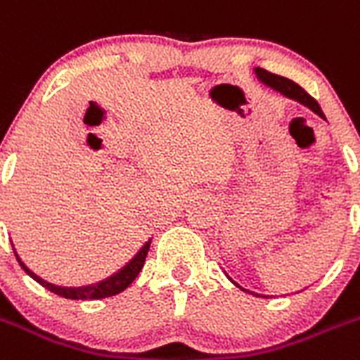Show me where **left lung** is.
I'll list each match as a JSON object with an SVG mask.
<instances>
[{
  "label": "left lung",
  "instance_id": "left-lung-1",
  "mask_svg": "<svg viewBox=\"0 0 360 360\" xmlns=\"http://www.w3.org/2000/svg\"><path fill=\"white\" fill-rule=\"evenodd\" d=\"M254 72H256L257 79H259V82H263L264 85H268V86H270V89L277 90V92H281L282 96H286V97H290V99L298 101V103H302V104H304V106H307V108H311L314 113H318V115H320V117H323V112H321L320 104L316 103V99H314V97L309 96V94L305 92V90L302 89L300 85H297V83L291 82V79L284 78V76H277V74L268 72L266 69H261V67H256V69H254ZM226 275H227V274H226ZM227 278H229V281L233 282L234 286L240 288L241 291H245V293H250V295H256V297H264V298H268L266 295L254 293V291H250V290H247V288L240 286V284H238V282L234 281V278H231L229 275H227Z\"/></svg>",
  "mask_w": 360,
  "mask_h": 360
}]
</instances>
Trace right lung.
Here are the masks:
<instances>
[{
    "label": "right lung",
    "instance_id": "add662e5",
    "mask_svg": "<svg viewBox=\"0 0 360 360\" xmlns=\"http://www.w3.org/2000/svg\"><path fill=\"white\" fill-rule=\"evenodd\" d=\"M149 247H150V240L146 241V245H143V247L140 248L136 254H134L133 259H131L126 266L120 268L119 271H115V274L110 275V277L103 278V281L94 282V284H89V286H79V288L58 286V284L48 282L46 278L39 277L35 271H32L25 263H22V259L19 257V254L15 248H13V254H15V257H18L19 264L22 266V270H25L26 274L33 278V281L39 282L40 286H44L46 290L51 291V293L58 295V297H63V298H70V300H99V298L113 297V295L122 293V291L129 286L131 282L136 278V275L142 271L143 263H146L147 252H149Z\"/></svg>",
    "mask_w": 360,
    "mask_h": 360
}]
</instances>
